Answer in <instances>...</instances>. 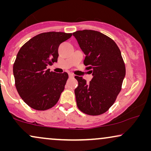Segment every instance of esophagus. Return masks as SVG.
<instances>
[{
  "label": "esophagus",
  "mask_w": 151,
  "mask_h": 151,
  "mask_svg": "<svg viewBox=\"0 0 151 151\" xmlns=\"http://www.w3.org/2000/svg\"><path fill=\"white\" fill-rule=\"evenodd\" d=\"M69 78H73L74 77V75L73 73H69Z\"/></svg>",
  "instance_id": "obj_1"
}]
</instances>
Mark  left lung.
Masks as SVG:
<instances>
[{
    "instance_id": "1",
    "label": "left lung",
    "mask_w": 151,
    "mask_h": 151,
    "mask_svg": "<svg viewBox=\"0 0 151 151\" xmlns=\"http://www.w3.org/2000/svg\"><path fill=\"white\" fill-rule=\"evenodd\" d=\"M73 36L85 54L84 64L93 76L89 83L75 76L78 82L74 91L77 106L87 115H101L112 106L121 91L126 75L121 51L112 39L97 31H77Z\"/></svg>"
}]
</instances>
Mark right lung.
Listing matches in <instances>:
<instances>
[{"instance_id":"right-lung-1","label":"right lung","mask_w":151,"mask_h":151,"mask_svg":"<svg viewBox=\"0 0 151 151\" xmlns=\"http://www.w3.org/2000/svg\"><path fill=\"white\" fill-rule=\"evenodd\" d=\"M64 32L42 33L33 37L18 51L13 67L17 91L24 102L38 111L51 109L58 101L69 78L47 69L56 63L59 45L71 38Z\"/></svg>"}]
</instances>
